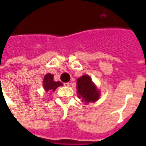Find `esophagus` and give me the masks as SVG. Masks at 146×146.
Wrapping results in <instances>:
<instances>
[{
  "label": "esophagus",
  "mask_w": 146,
  "mask_h": 146,
  "mask_svg": "<svg viewBox=\"0 0 146 146\" xmlns=\"http://www.w3.org/2000/svg\"><path fill=\"white\" fill-rule=\"evenodd\" d=\"M64 85L66 87H69V86H70V83H69V82H65Z\"/></svg>",
  "instance_id": "34e87169"
}]
</instances>
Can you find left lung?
<instances>
[{"instance_id": "obj_1", "label": "left lung", "mask_w": 146, "mask_h": 146, "mask_svg": "<svg viewBox=\"0 0 146 146\" xmlns=\"http://www.w3.org/2000/svg\"><path fill=\"white\" fill-rule=\"evenodd\" d=\"M77 94L82 102L88 104L90 102H95L100 96V91L97 89L92 80L88 75H82L77 80Z\"/></svg>"}]
</instances>
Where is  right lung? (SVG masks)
<instances>
[{
    "label": "right lung",
    "mask_w": 146,
    "mask_h": 146,
    "mask_svg": "<svg viewBox=\"0 0 146 146\" xmlns=\"http://www.w3.org/2000/svg\"><path fill=\"white\" fill-rule=\"evenodd\" d=\"M63 86L62 82H55L53 80V75L50 73L47 74L44 76L43 80V87L45 91H50V92H54L55 89L59 86Z\"/></svg>",
    "instance_id": "right-lung-1"
}]
</instances>
